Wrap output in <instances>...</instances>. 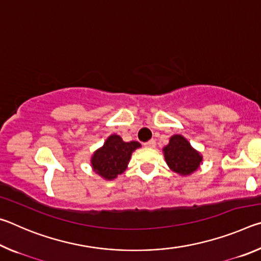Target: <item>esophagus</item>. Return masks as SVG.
Segmentation results:
<instances>
[{"label": "esophagus", "mask_w": 261, "mask_h": 261, "mask_svg": "<svg viewBox=\"0 0 261 261\" xmlns=\"http://www.w3.org/2000/svg\"><path fill=\"white\" fill-rule=\"evenodd\" d=\"M155 145H156V143H155V140H154V139H151V140L146 141V143H144V146L147 147V148H154V147H155Z\"/></svg>", "instance_id": "1"}]
</instances>
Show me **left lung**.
I'll return each mask as SVG.
<instances>
[{
  "label": "left lung",
  "instance_id": "8db88e82",
  "mask_svg": "<svg viewBox=\"0 0 261 261\" xmlns=\"http://www.w3.org/2000/svg\"><path fill=\"white\" fill-rule=\"evenodd\" d=\"M163 154L170 169L183 176L196 171L202 161L200 153L196 151L180 135L171 137L169 144L163 147Z\"/></svg>",
  "mask_w": 261,
  "mask_h": 261
}]
</instances>
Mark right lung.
<instances>
[{
  "mask_svg": "<svg viewBox=\"0 0 261 261\" xmlns=\"http://www.w3.org/2000/svg\"><path fill=\"white\" fill-rule=\"evenodd\" d=\"M140 146L138 141L125 143L120 136H109L103 146L92 155V168L102 178L112 180L126 169L132 152Z\"/></svg>",
  "mask_w": 261,
  "mask_h": 261,
  "instance_id": "1",
  "label": "right lung"
}]
</instances>
